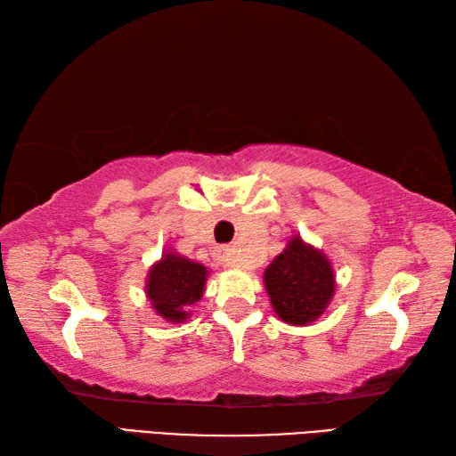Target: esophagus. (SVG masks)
<instances>
[{
    "label": "esophagus",
    "mask_w": 456,
    "mask_h": 456,
    "mask_svg": "<svg viewBox=\"0 0 456 456\" xmlns=\"http://www.w3.org/2000/svg\"><path fill=\"white\" fill-rule=\"evenodd\" d=\"M216 255H218V259H220L222 263H224L226 266H238V263H236V259H234V255H232V248L222 246V248L216 249Z\"/></svg>",
    "instance_id": "obj_1"
}]
</instances>
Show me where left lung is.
<instances>
[{
	"mask_svg": "<svg viewBox=\"0 0 456 456\" xmlns=\"http://www.w3.org/2000/svg\"><path fill=\"white\" fill-rule=\"evenodd\" d=\"M274 314L288 325H312L325 314L337 290L327 255L294 234L263 273Z\"/></svg>",
	"mask_w": 456,
	"mask_h": 456,
	"instance_id": "left-lung-1",
	"label": "left lung"
}]
</instances>
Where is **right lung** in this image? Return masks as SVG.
I'll use <instances>...</instances> for the list:
<instances>
[{"instance_id":"right-lung-1","label":"right lung","mask_w":456,"mask_h":456,"mask_svg":"<svg viewBox=\"0 0 456 456\" xmlns=\"http://www.w3.org/2000/svg\"><path fill=\"white\" fill-rule=\"evenodd\" d=\"M207 276L205 265L174 249H164L147 273L144 294L159 317L168 323H183L191 315L190 307L205 294Z\"/></svg>"}]
</instances>
